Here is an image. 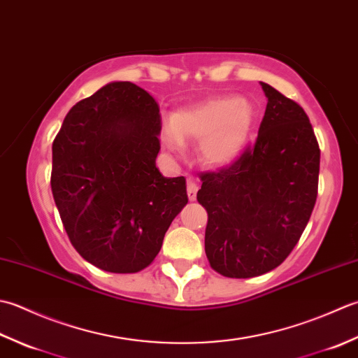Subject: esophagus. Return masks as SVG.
Listing matches in <instances>:
<instances>
[{"mask_svg":"<svg viewBox=\"0 0 358 358\" xmlns=\"http://www.w3.org/2000/svg\"><path fill=\"white\" fill-rule=\"evenodd\" d=\"M196 193H198V185H196V182L188 179L187 180V194H188V199L189 201H194L196 199Z\"/></svg>","mask_w":358,"mask_h":358,"instance_id":"obj_1","label":"esophagus"}]
</instances>
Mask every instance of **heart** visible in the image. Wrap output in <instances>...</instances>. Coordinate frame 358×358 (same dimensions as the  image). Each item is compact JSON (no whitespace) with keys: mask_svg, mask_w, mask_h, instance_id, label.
I'll use <instances>...</instances> for the list:
<instances>
[{"mask_svg":"<svg viewBox=\"0 0 358 358\" xmlns=\"http://www.w3.org/2000/svg\"><path fill=\"white\" fill-rule=\"evenodd\" d=\"M253 109L249 101L236 97H216L182 108L173 120L164 123L165 143L174 151L184 141H199V157L208 166L231 164L250 136Z\"/></svg>","mask_w":358,"mask_h":358,"instance_id":"1","label":"heart"}]
</instances>
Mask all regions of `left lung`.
<instances>
[{
  "label": "left lung",
  "instance_id": "left-lung-1",
  "mask_svg": "<svg viewBox=\"0 0 358 358\" xmlns=\"http://www.w3.org/2000/svg\"><path fill=\"white\" fill-rule=\"evenodd\" d=\"M258 137L231 165L201 173L206 253L213 271L252 278L278 267L309 222L318 193L320 147L296 101L262 83Z\"/></svg>",
  "mask_w": 358,
  "mask_h": 358
}]
</instances>
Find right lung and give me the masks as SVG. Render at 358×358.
I'll return each mask as SVG.
<instances>
[{
	"label": "right lung",
	"instance_id": "right-lung-1",
	"mask_svg": "<svg viewBox=\"0 0 358 358\" xmlns=\"http://www.w3.org/2000/svg\"><path fill=\"white\" fill-rule=\"evenodd\" d=\"M159 105L114 82L71 108L52 143L50 188L71 244L113 273L148 267L187 206L185 178L156 169Z\"/></svg>",
	"mask_w": 358,
	"mask_h": 358
}]
</instances>
